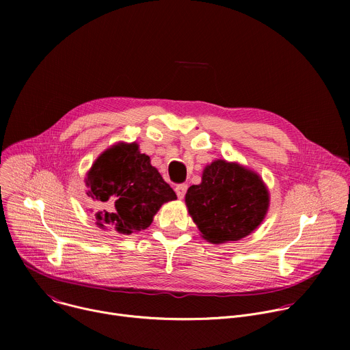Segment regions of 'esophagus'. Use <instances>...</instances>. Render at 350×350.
<instances>
[{
    "label": "esophagus",
    "mask_w": 350,
    "mask_h": 350,
    "mask_svg": "<svg viewBox=\"0 0 350 350\" xmlns=\"http://www.w3.org/2000/svg\"><path fill=\"white\" fill-rule=\"evenodd\" d=\"M187 188H188V185L187 184H178V185H176V193H177V196H178V199H183L184 196H185V192H187Z\"/></svg>",
    "instance_id": "34e87169"
}]
</instances>
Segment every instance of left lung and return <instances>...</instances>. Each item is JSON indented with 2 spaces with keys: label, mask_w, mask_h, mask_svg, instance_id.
Instances as JSON below:
<instances>
[{
  "label": "left lung",
  "mask_w": 350,
  "mask_h": 350,
  "mask_svg": "<svg viewBox=\"0 0 350 350\" xmlns=\"http://www.w3.org/2000/svg\"><path fill=\"white\" fill-rule=\"evenodd\" d=\"M270 195L262 177L239 163L217 159L202 181L191 185L185 205L202 238L212 243L238 241L255 231L269 211Z\"/></svg>",
  "instance_id": "obj_1"
}]
</instances>
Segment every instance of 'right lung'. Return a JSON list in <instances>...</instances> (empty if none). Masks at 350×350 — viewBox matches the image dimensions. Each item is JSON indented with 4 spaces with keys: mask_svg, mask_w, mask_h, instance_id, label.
<instances>
[{
    "mask_svg": "<svg viewBox=\"0 0 350 350\" xmlns=\"http://www.w3.org/2000/svg\"><path fill=\"white\" fill-rule=\"evenodd\" d=\"M85 185L87 195L107 208L95 213L96 226L123 235L148 228L161 206L177 199L135 142H119L99 155Z\"/></svg>",
    "mask_w": 350,
    "mask_h": 350,
    "instance_id": "obj_1",
    "label": "right lung"
}]
</instances>
